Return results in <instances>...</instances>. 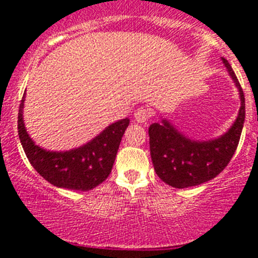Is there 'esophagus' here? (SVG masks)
<instances>
[{"label":"esophagus","instance_id":"34e87169","mask_svg":"<svg viewBox=\"0 0 258 258\" xmlns=\"http://www.w3.org/2000/svg\"><path fill=\"white\" fill-rule=\"evenodd\" d=\"M152 113L149 108H145V107H141L134 112V118H136L138 122H147L151 118Z\"/></svg>","mask_w":258,"mask_h":258}]
</instances>
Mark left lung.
<instances>
[{
    "label": "left lung",
    "instance_id": "1",
    "mask_svg": "<svg viewBox=\"0 0 258 258\" xmlns=\"http://www.w3.org/2000/svg\"><path fill=\"white\" fill-rule=\"evenodd\" d=\"M222 60L238 86L241 101L238 118L226 134L208 142H195L178 133L165 120L149 127L155 172L172 187H191L211 181L226 168L236 151L245 117L244 93L229 61L225 58Z\"/></svg>",
    "mask_w": 258,
    "mask_h": 258
}]
</instances>
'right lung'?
I'll return each instance as SVG.
<instances>
[{"mask_svg":"<svg viewBox=\"0 0 258 258\" xmlns=\"http://www.w3.org/2000/svg\"><path fill=\"white\" fill-rule=\"evenodd\" d=\"M26 95V94H24ZM18 113V133L23 150L36 172L56 187L88 191L101 184L112 170L118 146L129 118L111 124L94 140L80 149L66 152H50L32 142L23 122V102Z\"/></svg>","mask_w":258,"mask_h":258,"instance_id":"right-lung-1","label":"right lung"}]
</instances>
